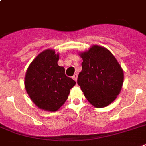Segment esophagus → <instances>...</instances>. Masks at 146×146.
Segmentation results:
<instances>
[{
    "label": "esophagus",
    "mask_w": 146,
    "mask_h": 146,
    "mask_svg": "<svg viewBox=\"0 0 146 146\" xmlns=\"http://www.w3.org/2000/svg\"><path fill=\"white\" fill-rule=\"evenodd\" d=\"M77 78H78V74H77V73H76V74H74V75H73V79H74L76 82L77 81Z\"/></svg>",
    "instance_id": "34e87169"
}]
</instances>
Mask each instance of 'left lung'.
Listing matches in <instances>:
<instances>
[{"instance_id": "8db88e82", "label": "left lung", "mask_w": 146, "mask_h": 146, "mask_svg": "<svg viewBox=\"0 0 146 146\" xmlns=\"http://www.w3.org/2000/svg\"><path fill=\"white\" fill-rule=\"evenodd\" d=\"M80 56L82 70L77 83L86 99L97 108L112 104L124 81L123 70L114 55L107 48L94 45Z\"/></svg>"}]
</instances>
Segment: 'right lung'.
Masks as SVG:
<instances>
[{
  "label": "right lung",
  "instance_id": "1",
  "mask_svg": "<svg viewBox=\"0 0 146 146\" xmlns=\"http://www.w3.org/2000/svg\"><path fill=\"white\" fill-rule=\"evenodd\" d=\"M59 54L52 49L39 54L29 65L25 78L26 92L39 108L55 112L68 98L70 90L76 85L58 64Z\"/></svg>",
  "mask_w": 146,
  "mask_h": 146
}]
</instances>
